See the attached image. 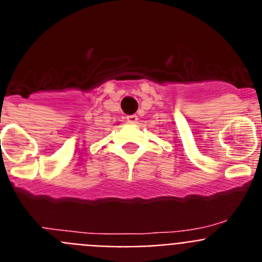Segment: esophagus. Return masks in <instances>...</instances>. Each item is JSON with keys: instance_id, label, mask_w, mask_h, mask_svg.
I'll list each match as a JSON object with an SVG mask.
<instances>
[{"instance_id": "1", "label": "esophagus", "mask_w": 262, "mask_h": 262, "mask_svg": "<svg viewBox=\"0 0 262 262\" xmlns=\"http://www.w3.org/2000/svg\"><path fill=\"white\" fill-rule=\"evenodd\" d=\"M138 120H139V118H138V115H128V117H127V122H128V123H131V124H135V123H138Z\"/></svg>"}]
</instances>
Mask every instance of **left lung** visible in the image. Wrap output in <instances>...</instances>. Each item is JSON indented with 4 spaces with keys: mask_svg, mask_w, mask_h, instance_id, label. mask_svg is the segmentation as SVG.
I'll return each instance as SVG.
<instances>
[{
    "mask_svg": "<svg viewBox=\"0 0 262 262\" xmlns=\"http://www.w3.org/2000/svg\"><path fill=\"white\" fill-rule=\"evenodd\" d=\"M261 143H262V140H261Z\"/></svg>",
    "mask_w": 262,
    "mask_h": 262,
    "instance_id": "1",
    "label": "left lung"
}]
</instances>
